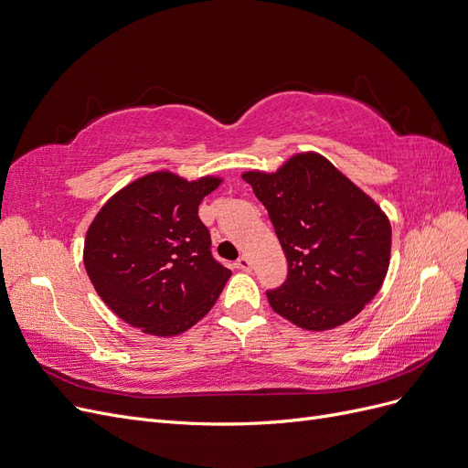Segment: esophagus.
I'll return each instance as SVG.
<instances>
[{
	"instance_id": "1",
	"label": "esophagus",
	"mask_w": 468,
	"mask_h": 468,
	"mask_svg": "<svg viewBox=\"0 0 468 468\" xmlns=\"http://www.w3.org/2000/svg\"><path fill=\"white\" fill-rule=\"evenodd\" d=\"M235 266H237L239 270H243V271H250V268H252V262L249 261V258H247V256H240V258H239V261L235 262Z\"/></svg>"
}]
</instances>
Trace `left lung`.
Instances as JSON below:
<instances>
[{
	"label": "left lung",
	"instance_id": "1",
	"mask_svg": "<svg viewBox=\"0 0 468 468\" xmlns=\"http://www.w3.org/2000/svg\"><path fill=\"white\" fill-rule=\"evenodd\" d=\"M287 258V280L270 306L304 330L355 318L382 287L391 225L379 206L318 154H299L275 173L249 171Z\"/></svg>",
	"mask_w": 468,
	"mask_h": 468
}]
</instances>
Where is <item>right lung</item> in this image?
I'll use <instances>...</instances> for the list:
<instances>
[{"mask_svg":"<svg viewBox=\"0 0 468 468\" xmlns=\"http://www.w3.org/2000/svg\"><path fill=\"white\" fill-rule=\"evenodd\" d=\"M219 183L150 173L101 206L86 233L84 268L121 320L167 337L214 306L231 270L214 258L198 204Z\"/></svg>","mask_w":468,"mask_h":468,"instance_id":"1","label":"right lung"}]
</instances>
